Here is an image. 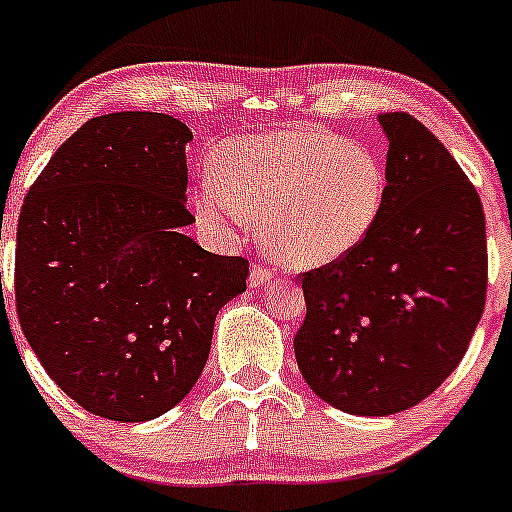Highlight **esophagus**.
Listing matches in <instances>:
<instances>
[{
	"label": "esophagus",
	"mask_w": 512,
	"mask_h": 512,
	"mask_svg": "<svg viewBox=\"0 0 512 512\" xmlns=\"http://www.w3.org/2000/svg\"><path fill=\"white\" fill-rule=\"evenodd\" d=\"M273 276H276V271H273L271 266H266V263H254V266H251V276H249L251 288H263L266 283H271Z\"/></svg>",
	"instance_id": "1"
}]
</instances>
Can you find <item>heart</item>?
Listing matches in <instances>:
<instances>
[{
	"mask_svg": "<svg viewBox=\"0 0 512 512\" xmlns=\"http://www.w3.org/2000/svg\"><path fill=\"white\" fill-rule=\"evenodd\" d=\"M386 195V166L371 148L300 126L224 144L217 175L202 180L192 202L210 227L261 219L273 254L288 266L322 268L364 244Z\"/></svg>",
	"mask_w": 512,
	"mask_h": 512,
	"instance_id": "obj_1",
	"label": "heart"
}]
</instances>
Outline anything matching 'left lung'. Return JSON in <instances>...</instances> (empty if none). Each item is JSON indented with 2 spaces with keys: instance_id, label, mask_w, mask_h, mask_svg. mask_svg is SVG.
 <instances>
[{
  "instance_id": "obj_1",
  "label": "left lung",
  "mask_w": 512,
  "mask_h": 512,
  "mask_svg": "<svg viewBox=\"0 0 512 512\" xmlns=\"http://www.w3.org/2000/svg\"><path fill=\"white\" fill-rule=\"evenodd\" d=\"M388 136V195L371 236L302 273L295 359L317 398L383 417L425 400L459 366L483 315L486 217L452 153L405 112Z\"/></svg>"
}]
</instances>
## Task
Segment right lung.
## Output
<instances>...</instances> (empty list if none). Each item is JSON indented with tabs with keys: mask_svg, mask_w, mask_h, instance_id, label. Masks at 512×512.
<instances>
[{
	"mask_svg": "<svg viewBox=\"0 0 512 512\" xmlns=\"http://www.w3.org/2000/svg\"><path fill=\"white\" fill-rule=\"evenodd\" d=\"M192 131L161 112L85 122L53 153L16 227L19 324L80 408L146 422L190 393L249 261L183 234Z\"/></svg>",
	"mask_w": 512,
	"mask_h": 512,
	"instance_id": "right-lung-1",
	"label": "right lung"
}]
</instances>
